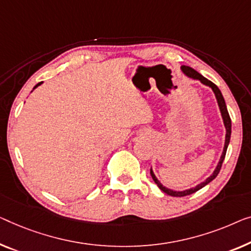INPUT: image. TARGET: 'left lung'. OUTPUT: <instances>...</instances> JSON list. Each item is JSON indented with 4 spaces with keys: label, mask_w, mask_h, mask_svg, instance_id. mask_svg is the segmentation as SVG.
Returning <instances> with one entry per match:
<instances>
[{
    "label": "left lung",
    "mask_w": 251,
    "mask_h": 251,
    "mask_svg": "<svg viewBox=\"0 0 251 251\" xmlns=\"http://www.w3.org/2000/svg\"><path fill=\"white\" fill-rule=\"evenodd\" d=\"M180 70H181V72L184 73L187 77H190V78H193V80L200 81L201 84H204V85H206V87L211 88L212 91L214 92L215 98H216V101H218V104H219L220 113H221L222 119H223V124H224V127H226V140H224V147H223L222 154H221V156H220V160H219L218 164H216L214 171H213L212 175L209 176V177H207L206 179H205L204 181L200 182V184H198V185L195 186V187H193V188L185 189V190H174V189L168 188V187L163 186V185L161 184V182L159 181V179L155 177V175H154V173H153L152 167H151V169H150V174H151V177H152L153 180H154L155 184L158 185L159 188L161 189L163 193H166L167 195H170V196H174V197H182V196H187V195H190V194L196 193L197 190L201 189V188H203V187H205L207 184H209V182H211V181L213 180V179L216 178V176L219 175L220 170H221L223 160H224V158H226V153L227 147H229L230 137H231V118H230V116H229V113H227L226 104V101H224V98H223L221 91H220V89H219L218 87H216V85H215L214 83H213V82L207 80L206 77H204L203 75H201V74L198 73L197 71L192 69V67L182 65V66L180 67Z\"/></svg>",
    "instance_id": "obj_1"
}]
</instances>
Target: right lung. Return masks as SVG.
<instances>
[{"mask_svg":"<svg viewBox=\"0 0 251 251\" xmlns=\"http://www.w3.org/2000/svg\"><path fill=\"white\" fill-rule=\"evenodd\" d=\"M42 83H43V82H39V83H38V84H36V85H35V87H33V89H32V90H35L36 88H38V87H39V85H40V84H42ZM31 92H32V91H31Z\"/></svg>","mask_w":251,"mask_h":251,"instance_id":"add662e5","label":"right lung"}]
</instances>
